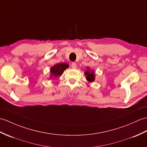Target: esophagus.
Segmentation results:
<instances>
[{
  "label": "esophagus",
  "mask_w": 147,
  "mask_h": 147,
  "mask_svg": "<svg viewBox=\"0 0 147 147\" xmlns=\"http://www.w3.org/2000/svg\"><path fill=\"white\" fill-rule=\"evenodd\" d=\"M71 67H72L73 69H76V68L77 67V64L75 63H73L72 64H71Z\"/></svg>",
  "instance_id": "obj_1"
}]
</instances>
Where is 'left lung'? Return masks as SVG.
<instances>
[{
	"mask_svg": "<svg viewBox=\"0 0 147 147\" xmlns=\"http://www.w3.org/2000/svg\"><path fill=\"white\" fill-rule=\"evenodd\" d=\"M87 69L86 71L84 72V74L86 76V79L88 82H90V83H92L95 80V73L94 71L92 69L91 70L90 69L89 67H87Z\"/></svg>",
	"mask_w": 147,
	"mask_h": 147,
	"instance_id": "8db88e82",
	"label": "left lung"
}]
</instances>
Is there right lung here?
<instances>
[{
    "label": "right lung",
    "mask_w": 147,
    "mask_h": 147,
    "mask_svg": "<svg viewBox=\"0 0 147 147\" xmlns=\"http://www.w3.org/2000/svg\"><path fill=\"white\" fill-rule=\"evenodd\" d=\"M68 67H69V64L66 63H61L54 65L50 69L49 79L51 80L52 78H56L62 75L64 70L68 68Z\"/></svg>",
    "instance_id": "add662e5"
}]
</instances>
